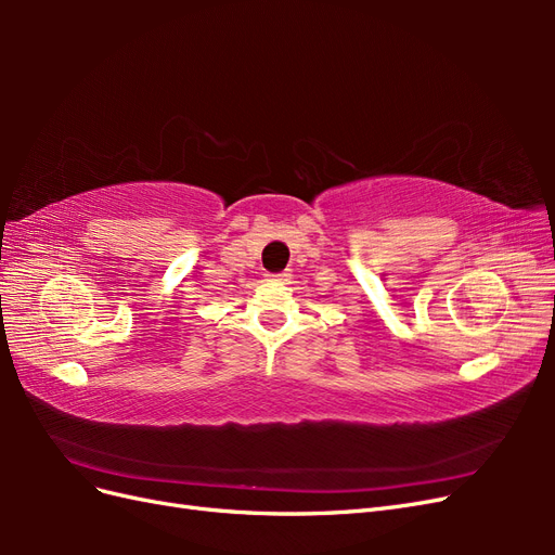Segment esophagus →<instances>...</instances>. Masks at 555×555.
<instances>
[{
	"label": "esophagus",
	"instance_id": "esophagus-1",
	"mask_svg": "<svg viewBox=\"0 0 555 555\" xmlns=\"http://www.w3.org/2000/svg\"><path fill=\"white\" fill-rule=\"evenodd\" d=\"M268 278H271L273 282H282L284 284V282H289L292 275L289 273H275V275H268Z\"/></svg>",
	"mask_w": 555,
	"mask_h": 555
}]
</instances>
